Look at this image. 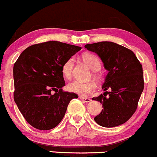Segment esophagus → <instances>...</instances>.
Masks as SVG:
<instances>
[{
    "label": "esophagus",
    "instance_id": "34e87169",
    "mask_svg": "<svg viewBox=\"0 0 157 157\" xmlns=\"http://www.w3.org/2000/svg\"><path fill=\"white\" fill-rule=\"evenodd\" d=\"M80 99L81 100H82V101L85 102H90L91 101V99L89 98H85V97H80Z\"/></svg>",
    "mask_w": 157,
    "mask_h": 157
}]
</instances>
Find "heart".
<instances>
[{
	"label": "heart",
	"mask_w": 157,
	"mask_h": 157,
	"mask_svg": "<svg viewBox=\"0 0 157 157\" xmlns=\"http://www.w3.org/2000/svg\"><path fill=\"white\" fill-rule=\"evenodd\" d=\"M82 60L89 66L93 71H99L101 68V62L99 57L94 54H84L82 55ZM75 65V58L73 57H69L66 60L61 66V71L63 75L66 79H70L72 75V70ZM95 77H98L94 75ZM96 88V85L92 81L82 82L80 80H74L68 85V89L71 92L82 97H86L88 94L92 92Z\"/></svg>",
	"instance_id": "b5f03b06"
}]
</instances>
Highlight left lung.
<instances>
[{"label":"left lung","instance_id":"obj_1","mask_svg":"<svg viewBox=\"0 0 157 157\" xmlns=\"http://www.w3.org/2000/svg\"><path fill=\"white\" fill-rule=\"evenodd\" d=\"M85 48L97 54L109 71L102 86L105 92L92 98L103 108L95 122L106 128L125 123L137 109L144 89L141 63L131 50L113 42L86 44Z\"/></svg>","mask_w":157,"mask_h":157}]
</instances>
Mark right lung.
Segmentation results:
<instances>
[{"instance_id": "1", "label": "right lung", "mask_w": 157, "mask_h": 157, "mask_svg": "<svg viewBox=\"0 0 157 157\" xmlns=\"http://www.w3.org/2000/svg\"><path fill=\"white\" fill-rule=\"evenodd\" d=\"M80 49L74 45L48 41L29 46L14 64V100L26 122L35 128H55L70 101L78 97L75 93L63 91L61 66Z\"/></svg>"}]
</instances>
